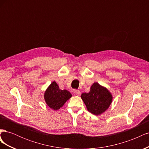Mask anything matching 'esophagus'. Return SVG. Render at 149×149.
<instances>
[{
	"label": "esophagus",
	"mask_w": 149,
	"mask_h": 149,
	"mask_svg": "<svg viewBox=\"0 0 149 149\" xmlns=\"http://www.w3.org/2000/svg\"><path fill=\"white\" fill-rule=\"evenodd\" d=\"M73 93H74L75 94H76V95H77V96H79L80 94H81V92L79 91V90L74 89V91H73Z\"/></svg>",
	"instance_id": "34e87169"
}]
</instances>
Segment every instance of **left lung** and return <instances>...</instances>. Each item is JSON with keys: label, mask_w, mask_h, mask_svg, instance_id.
Segmentation results:
<instances>
[{"label": "left lung", "mask_w": 149, "mask_h": 149, "mask_svg": "<svg viewBox=\"0 0 149 149\" xmlns=\"http://www.w3.org/2000/svg\"><path fill=\"white\" fill-rule=\"evenodd\" d=\"M88 111L94 115H101L109 107L112 101V96L106 88L98 83H94L89 93L81 96Z\"/></svg>", "instance_id": "left-lung-1"}]
</instances>
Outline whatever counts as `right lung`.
<instances>
[{
	"mask_svg": "<svg viewBox=\"0 0 149 149\" xmlns=\"http://www.w3.org/2000/svg\"><path fill=\"white\" fill-rule=\"evenodd\" d=\"M71 96V94L68 91L60 89L55 81L49 84L44 93L45 102L53 110L60 109Z\"/></svg>",
	"mask_w": 149,
	"mask_h": 149,
	"instance_id": "right-lung-1",
	"label": "right lung"
}]
</instances>
